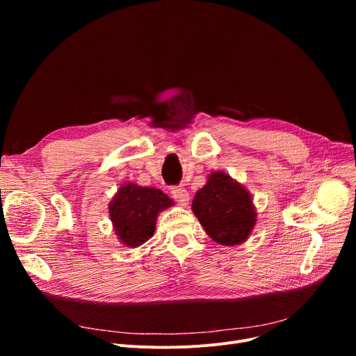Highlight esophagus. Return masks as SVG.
<instances>
[{"mask_svg":"<svg viewBox=\"0 0 356 356\" xmlns=\"http://www.w3.org/2000/svg\"><path fill=\"white\" fill-rule=\"evenodd\" d=\"M172 196L181 204V207H186V204H188L191 200L189 192L184 188H181V186H177V188L172 189Z\"/></svg>","mask_w":356,"mask_h":356,"instance_id":"34e87169","label":"esophagus"}]
</instances>
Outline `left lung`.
Segmentation results:
<instances>
[{"label":"left lung","mask_w":356,"mask_h":356,"mask_svg":"<svg viewBox=\"0 0 356 356\" xmlns=\"http://www.w3.org/2000/svg\"><path fill=\"white\" fill-rule=\"evenodd\" d=\"M192 211L207 234L225 247L245 242L257 222L251 193L223 172L208 176L207 184L195 195Z\"/></svg>","instance_id":"1"}]
</instances>
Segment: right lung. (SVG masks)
Listing matches in <instances>:
<instances>
[{
    "label": "right lung",
    "mask_w": 356,
    "mask_h": 356,
    "mask_svg": "<svg viewBox=\"0 0 356 356\" xmlns=\"http://www.w3.org/2000/svg\"><path fill=\"white\" fill-rule=\"evenodd\" d=\"M175 202L156 188L124 183L109 203V219L121 244L137 248L153 236L161 211Z\"/></svg>",
    "instance_id": "right-lung-1"
}]
</instances>
